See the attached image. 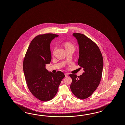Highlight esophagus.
<instances>
[{"label":"esophagus","mask_w":125,"mask_h":125,"mask_svg":"<svg viewBox=\"0 0 125 125\" xmlns=\"http://www.w3.org/2000/svg\"><path fill=\"white\" fill-rule=\"evenodd\" d=\"M65 75L66 77H68V73H65Z\"/></svg>","instance_id":"obj_1"}]
</instances>
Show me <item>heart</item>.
Here are the masks:
<instances>
[{"label": "heart", "instance_id": "1", "mask_svg": "<svg viewBox=\"0 0 125 125\" xmlns=\"http://www.w3.org/2000/svg\"><path fill=\"white\" fill-rule=\"evenodd\" d=\"M64 46L65 48V49H74V45L70 42H66L64 44Z\"/></svg>", "mask_w": 125, "mask_h": 125}]
</instances>
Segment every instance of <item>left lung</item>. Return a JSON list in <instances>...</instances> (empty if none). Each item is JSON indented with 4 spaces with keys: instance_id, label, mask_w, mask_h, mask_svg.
I'll list each match as a JSON object with an SVG mask.
<instances>
[{
    "instance_id": "left-lung-1",
    "label": "left lung",
    "mask_w": 125,
    "mask_h": 125,
    "mask_svg": "<svg viewBox=\"0 0 125 125\" xmlns=\"http://www.w3.org/2000/svg\"><path fill=\"white\" fill-rule=\"evenodd\" d=\"M73 35L79 45L78 64L83 68L84 72L80 76L70 74L72 79L70 88L74 96L83 100L91 96L100 84L103 59L98 46L90 38L80 33H74Z\"/></svg>"
}]
</instances>
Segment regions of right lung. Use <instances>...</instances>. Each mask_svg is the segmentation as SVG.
Instances as JSON below:
<instances>
[{
  "instance_id": "obj_1",
  "label": "right lung",
  "mask_w": 125,
  "mask_h": 125,
  "mask_svg": "<svg viewBox=\"0 0 125 125\" xmlns=\"http://www.w3.org/2000/svg\"><path fill=\"white\" fill-rule=\"evenodd\" d=\"M58 35L45 33L38 35L32 40L25 53L23 70L27 87L33 96L42 101H50L56 95L63 72H49L45 65L51 60L50 44Z\"/></svg>"
}]
</instances>
